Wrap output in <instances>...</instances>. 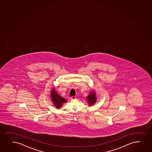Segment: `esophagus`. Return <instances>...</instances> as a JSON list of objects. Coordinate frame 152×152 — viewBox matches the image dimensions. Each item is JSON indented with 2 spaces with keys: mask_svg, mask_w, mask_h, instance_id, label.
Masks as SVG:
<instances>
[{
  "mask_svg": "<svg viewBox=\"0 0 152 152\" xmlns=\"http://www.w3.org/2000/svg\"><path fill=\"white\" fill-rule=\"evenodd\" d=\"M71 99L72 100H75L76 99V96H72V97H71Z\"/></svg>",
  "mask_w": 152,
  "mask_h": 152,
  "instance_id": "34e87169",
  "label": "esophagus"
}]
</instances>
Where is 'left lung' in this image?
<instances>
[{
	"label": "left lung",
	"mask_w": 152,
	"mask_h": 152,
	"mask_svg": "<svg viewBox=\"0 0 152 152\" xmlns=\"http://www.w3.org/2000/svg\"><path fill=\"white\" fill-rule=\"evenodd\" d=\"M86 99H87L88 106H92L95 104L97 101V97L95 91H94V90L91 91L90 93L86 97Z\"/></svg>",
	"instance_id": "obj_1"
}]
</instances>
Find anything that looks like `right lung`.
Listing matches in <instances>:
<instances>
[{
	"instance_id": "1",
	"label": "right lung",
	"mask_w": 152,
	"mask_h": 152,
	"mask_svg": "<svg viewBox=\"0 0 152 152\" xmlns=\"http://www.w3.org/2000/svg\"><path fill=\"white\" fill-rule=\"evenodd\" d=\"M50 97L54 106L57 109H60V107H62L64 103L66 102V100L57 93L55 88H53L51 89Z\"/></svg>"
}]
</instances>
